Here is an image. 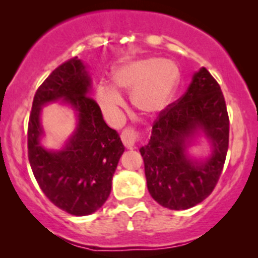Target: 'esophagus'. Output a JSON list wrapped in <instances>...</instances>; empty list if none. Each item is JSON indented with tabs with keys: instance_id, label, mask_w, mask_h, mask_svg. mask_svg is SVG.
<instances>
[{
	"instance_id": "34e87169",
	"label": "esophagus",
	"mask_w": 258,
	"mask_h": 258,
	"mask_svg": "<svg viewBox=\"0 0 258 258\" xmlns=\"http://www.w3.org/2000/svg\"><path fill=\"white\" fill-rule=\"evenodd\" d=\"M139 139V132L133 127H126L122 132H121V141H122L123 146L128 149H132L136 146V143Z\"/></svg>"
}]
</instances>
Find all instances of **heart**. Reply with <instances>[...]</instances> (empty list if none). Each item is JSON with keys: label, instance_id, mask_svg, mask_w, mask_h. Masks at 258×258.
Returning <instances> with one entry per match:
<instances>
[{"label": "heart", "instance_id": "b5f03b06", "mask_svg": "<svg viewBox=\"0 0 258 258\" xmlns=\"http://www.w3.org/2000/svg\"><path fill=\"white\" fill-rule=\"evenodd\" d=\"M178 78V69L173 61L156 57L128 61L112 73L115 87L131 92L133 106L148 115L156 114L166 106ZM116 88L106 84H100L97 88V102L111 120L119 119L125 105Z\"/></svg>", "mask_w": 258, "mask_h": 258}]
</instances>
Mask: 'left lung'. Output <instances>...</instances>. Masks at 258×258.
Here are the masks:
<instances>
[{
	"label": "left lung",
	"instance_id": "obj_1",
	"mask_svg": "<svg viewBox=\"0 0 258 258\" xmlns=\"http://www.w3.org/2000/svg\"><path fill=\"white\" fill-rule=\"evenodd\" d=\"M203 128L214 146L209 159L197 163L185 154V141ZM229 144V116L220 85L206 68L193 76L178 100L159 112L152 138L139 149L144 160L148 190L160 205L190 209L214 191Z\"/></svg>",
	"mask_w": 258,
	"mask_h": 258
}]
</instances>
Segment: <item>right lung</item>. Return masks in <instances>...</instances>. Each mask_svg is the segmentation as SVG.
Segmentation results:
<instances>
[{
	"instance_id": "add662e5",
	"label": "right lung",
	"mask_w": 258,
	"mask_h": 258,
	"mask_svg": "<svg viewBox=\"0 0 258 258\" xmlns=\"http://www.w3.org/2000/svg\"><path fill=\"white\" fill-rule=\"evenodd\" d=\"M91 80L78 57L53 70L35 93L28 125V156L35 178L52 204L74 216H86L103 206L125 147L102 110L88 96ZM58 99L77 109L79 123L68 146L49 152L39 144L40 106Z\"/></svg>"
}]
</instances>
